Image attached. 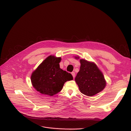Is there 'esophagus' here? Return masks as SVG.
<instances>
[{
	"label": "esophagus",
	"mask_w": 131,
	"mask_h": 131,
	"mask_svg": "<svg viewBox=\"0 0 131 131\" xmlns=\"http://www.w3.org/2000/svg\"><path fill=\"white\" fill-rule=\"evenodd\" d=\"M72 76H73V78L74 79V78H75V73L73 72H72Z\"/></svg>",
	"instance_id": "esophagus-1"
}]
</instances>
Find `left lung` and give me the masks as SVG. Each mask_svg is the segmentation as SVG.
I'll list each match as a JSON object with an SVG mask.
<instances>
[{
	"mask_svg": "<svg viewBox=\"0 0 131 131\" xmlns=\"http://www.w3.org/2000/svg\"><path fill=\"white\" fill-rule=\"evenodd\" d=\"M78 59L79 57H75ZM80 70L75 78L82 93L91 97L102 91L106 85L102 73L93 62L80 59Z\"/></svg>",
	"mask_w": 131,
	"mask_h": 131,
	"instance_id": "1",
	"label": "left lung"
}]
</instances>
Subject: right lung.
Returning <instances> with one entry per match:
<instances>
[{"label": "right lung", "instance_id": "1", "mask_svg": "<svg viewBox=\"0 0 131 131\" xmlns=\"http://www.w3.org/2000/svg\"><path fill=\"white\" fill-rule=\"evenodd\" d=\"M60 57L50 55L32 73L31 83L37 91L52 96L61 90L65 82L73 79L71 73L60 68Z\"/></svg>", "mask_w": 131, "mask_h": 131}]
</instances>
